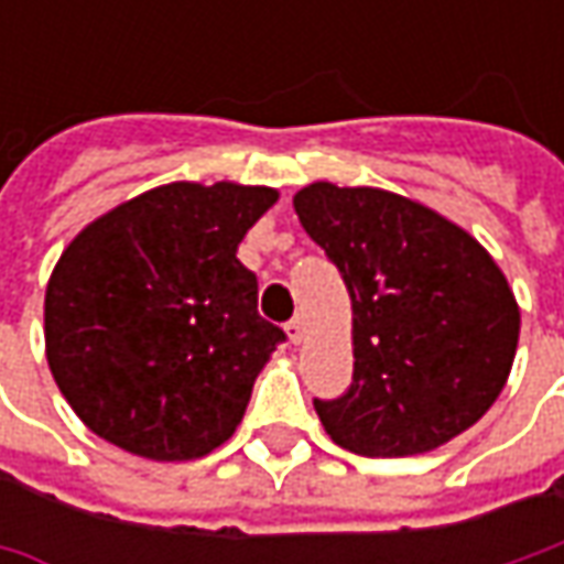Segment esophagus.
Instances as JSON below:
<instances>
[{"instance_id":"obj_1","label":"esophagus","mask_w":564,"mask_h":564,"mask_svg":"<svg viewBox=\"0 0 564 564\" xmlns=\"http://www.w3.org/2000/svg\"><path fill=\"white\" fill-rule=\"evenodd\" d=\"M285 333H289V338H292L294 345H301V338H304V319H301V316H294L292 323L285 326Z\"/></svg>"}]
</instances>
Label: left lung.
<instances>
[{
  "mask_svg": "<svg viewBox=\"0 0 564 564\" xmlns=\"http://www.w3.org/2000/svg\"><path fill=\"white\" fill-rule=\"evenodd\" d=\"M294 213L351 294L355 377L345 395L314 399L333 443L404 458L480 421L521 333L518 301L480 241L379 187L314 182L294 194Z\"/></svg>",
  "mask_w": 564,
  "mask_h": 564,
  "instance_id": "left-lung-1",
  "label": "left lung"
}]
</instances>
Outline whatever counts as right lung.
<instances>
[{"mask_svg": "<svg viewBox=\"0 0 564 564\" xmlns=\"http://www.w3.org/2000/svg\"><path fill=\"white\" fill-rule=\"evenodd\" d=\"M279 200L260 185L172 182L94 219L46 285V360L106 443L191 462L226 443L285 338L235 257Z\"/></svg>", "mask_w": 564, "mask_h": 564, "instance_id": "1", "label": "right lung"}]
</instances>
